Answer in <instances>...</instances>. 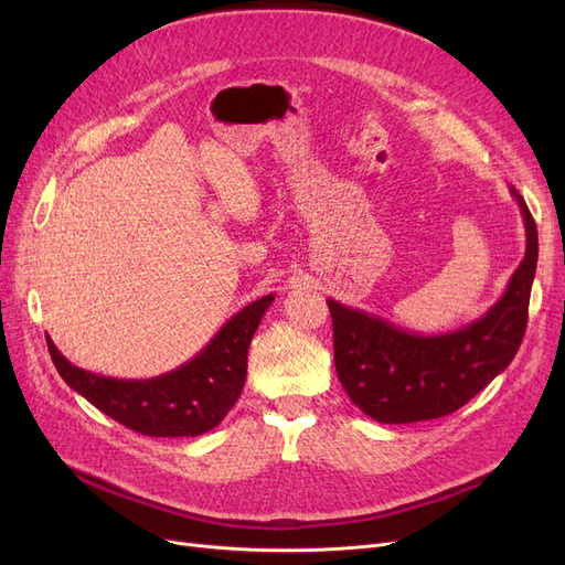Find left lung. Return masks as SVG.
Masks as SVG:
<instances>
[{"instance_id":"obj_1","label":"left lung","mask_w":565,"mask_h":565,"mask_svg":"<svg viewBox=\"0 0 565 565\" xmlns=\"http://www.w3.org/2000/svg\"><path fill=\"white\" fill-rule=\"evenodd\" d=\"M509 191L523 214L525 254L486 316L452 332L417 334L328 299L339 382L367 417L382 424L446 417L514 361L537 268V226L516 188Z\"/></svg>"}]
</instances>
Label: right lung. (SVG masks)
Returning <instances> with one entry per match:
<instances>
[{
	"mask_svg": "<svg viewBox=\"0 0 565 565\" xmlns=\"http://www.w3.org/2000/svg\"><path fill=\"white\" fill-rule=\"evenodd\" d=\"M273 299L276 295H266L245 306L191 361L152 380L104 377L73 365L51 337L46 347L63 382L127 429L152 438L200 436L241 398L249 341Z\"/></svg>",
	"mask_w": 565,
	"mask_h": 565,
	"instance_id": "1",
	"label": "right lung"
}]
</instances>
